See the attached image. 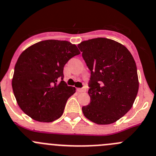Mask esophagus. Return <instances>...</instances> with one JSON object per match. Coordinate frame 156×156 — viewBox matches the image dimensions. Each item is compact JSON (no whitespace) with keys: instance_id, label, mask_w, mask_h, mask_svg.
<instances>
[{"instance_id":"obj_1","label":"esophagus","mask_w":156,"mask_h":156,"mask_svg":"<svg viewBox=\"0 0 156 156\" xmlns=\"http://www.w3.org/2000/svg\"><path fill=\"white\" fill-rule=\"evenodd\" d=\"M77 90H78V92H84L86 91V87L85 86H84V87H81V88H78L77 89Z\"/></svg>"}]
</instances>
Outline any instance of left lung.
<instances>
[{
    "mask_svg": "<svg viewBox=\"0 0 156 156\" xmlns=\"http://www.w3.org/2000/svg\"><path fill=\"white\" fill-rule=\"evenodd\" d=\"M90 71V102L82 107L84 116L97 124H110L131 109L139 90L137 69L129 51L107 38L78 45Z\"/></svg>",
    "mask_w": 156,
    "mask_h": 156,
    "instance_id": "8db88e82",
    "label": "left lung"
}]
</instances>
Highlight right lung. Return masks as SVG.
<instances>
[{
	"label": "right lung",
	"mask_w": 156,
	"mask_h": 156,
	"mask_svg": "<svg viewBox=\"0 0 156 156\" xmlns=\"http://www.w3.org/2000/svg\"><path fill=\"white\" fill-rule=\"evenodd\" d=\"M80 54L68 41L39 42L21 53L15 65L12 87L18 105L32 119L52 122L62 115L75 87L63 81L64 66Z\"/></svg>",
	"instance_id": "1"
}]
</instances>
